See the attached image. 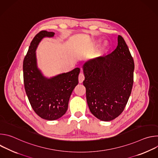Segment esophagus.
<instances>
[{
	"mask_svg": "<svg viewBox=\"0 0 158 158\" xmlns=\"http://www.w3.org/2000/svg\"><path fill=\"white\" fill-rule=\"evenodd\" d=\"M84 80V75L82 73H81L79 75V83H82Z\"/></svg>",
	"mask_w": 158,
	"mask_h": 158,
	"instance_id": "obj_1",
	"label": "esophagus"
}]
</instances>
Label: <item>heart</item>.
Wrapping results in <instances>:
<instances>
[{"mask_svg":"<svg viewBox=\"0 0 158 158\" xmlns=\"http://www.w3.org/2000/svg\"><path fill=\"white\" fill-rule=\"evenodd\" d=\"M107 48H108V45H107V43L106 42H105L103 44L102 46L101 47L99 51V53L102 54H104L105 52H107Z\"/></svg>","mask_w":158,"mask_h":158,"instance_id":"b5f03b06","label":"heart"}]
</instances>
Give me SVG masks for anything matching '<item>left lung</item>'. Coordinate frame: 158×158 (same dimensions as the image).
<instances>
[{"instance_id":"left-lung-1","label":"left lung","mask_w":158,"mask_h":158,"mask_svg":"<svg viewBox=\"0 0 158 158\" xmlns=\"http://www.w3.org/2000/svg\"><path fill=\"white\" fill-rule=\"evenodd\" d=\"M118 46L110 54L85 62L83 85L87 102L98 119L109 121L124 110L131 93L134 63L127 44L118 35Z\"/></svg>"}]
</instances>
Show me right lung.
<instances>
[{"mask_svg": "<svg viewBox=\"0 0 158 158\" xmlns=\"http://www.w3.org/2000/svg\"><path fill=\"white\" fill-rule=\"evenodd\" d=\"M54 32L42 31L32 40L23 62L24 83L29 102L41 118L53 121L61 118L68 108L72 92L77 85L79 67L51 78L44 77L37 65L35 51L40 40Z\"/></svg>", "mask_w": 158, "mask_h": 158, "instance_id": "obj_1", "label": "right lung"}]
</instances>
